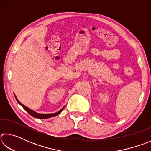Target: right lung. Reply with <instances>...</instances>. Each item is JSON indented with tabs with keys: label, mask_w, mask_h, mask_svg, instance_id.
<instances>
[{
	"label": "right lung",
	"mask_w": 151,
	"mask_h": 151,
	"mask_svg": "<svg viewBox=\"0 0 151 151\" xmlns=\"http://www.w3.org/2000/svg\"><path fill=\"white\" fill-rule=\"evenodd\" d=\"M15 98H16L17 101L19 104H20V105H21L22 107H23V109L26 111L28 113H29L30 115L33 117H35V118H37V119H48V118H50V117H53V116H55L58 115V114H59L61 112L63 111V110L65 108V106L63 107V109H61L59 111H58L57 112H55V113H51V114H40V113H38V112H36L35 111H32V109H30L29 108H28L27 106H26L24 104H22L18 100V99L17 98V96L14 95Z\"/></svg>",
	"instance_id": "obj_1"
}]
</instances>
